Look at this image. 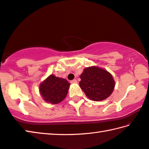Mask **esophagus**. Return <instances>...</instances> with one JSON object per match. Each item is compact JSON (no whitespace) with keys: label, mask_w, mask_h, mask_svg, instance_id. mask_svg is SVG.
<instances>
[{"label":"esophagus","mask_w":149,"mask_h":149,"mask_svg":"<svg viewBox=\"0 0 149 149\" xmlns=\"http://www.w3.org/2000/svg\"><path fill=\"white\" fill-rule=\"evenodd\" d=\"M70 83H73V84H75V83H77V81L76 79H73L71 81H70Z\"/></svg>","instance_id":"34e87169"}]
</instances>
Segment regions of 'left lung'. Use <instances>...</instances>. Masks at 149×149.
I'll use <instances>...</instances> for the list:
<instances>
[{
    "mask_svg": "<svg viewBox=\"0 0 149 149\" xmlns=\"http://www.w3.org/2000/svg\"><path fill=\"white\" fill-rule=\"evenodd\" d=\"M80 78V87L86 96L93 101L106 99L111 94L115 87L111 74L96 66L86 68Z\"/></svg>",
    "mask_w": 149,
    "mask_h": 149,
    "instance_id": "obj_1",
    "label": "left lung"
}]
</instances>
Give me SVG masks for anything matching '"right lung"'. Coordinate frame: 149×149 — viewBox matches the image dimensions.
<instances>
[{
  "mask_svg": "<svg viewBox=\"0 0 149 149\" xmlns=\"http://www.w3.org/2000/svg\"><path fill=\"white\" fill-rule=\"evenodd\" d=\"M70 85L66 79L50 75L40 85V94L45 102L58 104L66 98Z\"/></svg>",
  "mask_w": 149,
  "mask_h": 149,
  "instance_id": "obj_1",
  "label": "right lung"
}]
</instances>
